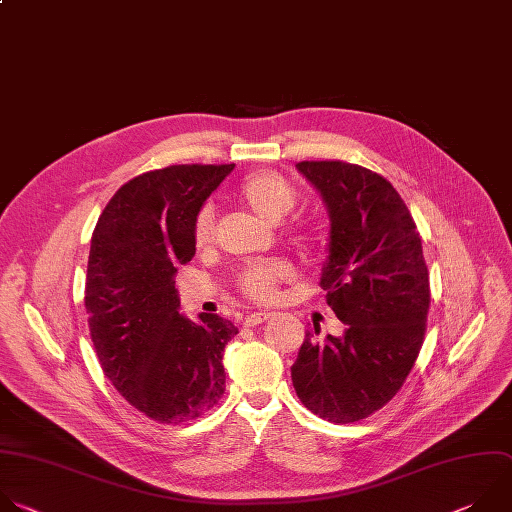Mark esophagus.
I'll return each instance as SVG.
<instances>
[{
    "instance_id": "esophagus-1",
    "label": "esophagus",
    "mask_w": 512,
    "mask_h": 512,
    "mask_svg": "<svg viewBox=\"0 0 512 512\" xmlns=\"http://www.w3.org/2000/svg\"><path fill=\"white\" fill-rule=\"evenodd\" d=\"M270 319H272V313H252L244 319V327H256V325H262Z\"/></svg>"
}]
</instances>
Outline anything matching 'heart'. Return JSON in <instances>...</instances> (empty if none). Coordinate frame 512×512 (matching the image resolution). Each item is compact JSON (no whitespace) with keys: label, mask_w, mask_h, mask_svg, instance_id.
I'll list each match as a JSON object with an SVG mask.
<instances>
[{"label":"heart","mask_w":512,"mask_h":512,"mask_svg":"<svg viewBox=\"0 0 512 512\" xmlns=\"http://www.w3.org/2000/svg\"><path fill=\"white\" fill-rule=\"evenodd\" d=\"M236 197L250 208L256 216L266 222H280L298 206L300 193L290 179L274 169H260L246 175L238 189ZM193 246L197 250H206L214 240V210L210 206L201 208L193 220L191 228ZM298 244L304 250L325 252L331 244L329 230L321 224H309L298 230ZM292 276L290 264L284 260H262L248 264L238 274V290L260 304H268L276 300L280 286Z\"/></svg>","instance_id":"b5f03b06"}]
</instances>
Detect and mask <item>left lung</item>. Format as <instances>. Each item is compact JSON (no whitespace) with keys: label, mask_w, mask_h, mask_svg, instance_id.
Here are the masks:
<instances>
[{"label":"left lung","mask_w":512,"mask_h":512,"mask_svg":"<svg viewBox=\"0 0 512 512\" xmlns=\"http://www.w3.org/2000/svg\"><path fill=\"white\" fill-rule=\"evenodd\" d=\"M296 167L331 212L321 286L347 329L325 341L306 333L292 385L306 410L353 424L387 405L414 369L426 335L430 274L418 226L383 175L347 161Z\"/></svg>","instance_id":"8db88e82"}]
</instances>
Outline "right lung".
I'll return each instance as SVG.
<instances>
[{
  "label": "right lung",
  "instance_id": "add662e5",
  "mask_svg": "<svg viewBox=\"0 0 512 512\" xmlns=\"http://www.w3.org/2000/svg\"><path fill=\"white\" fill-rule=\"evenodd\" d=\"M234 169L169 165L127 181L92 232L84 309L98 363L153 422L201 418L226 391L224 349L238 329L220 315L183 319L173 274L193 254L203 201Z\"/></svg>",
  "mask_w": 512,
  "mask_h": 512
}]
</instances>
